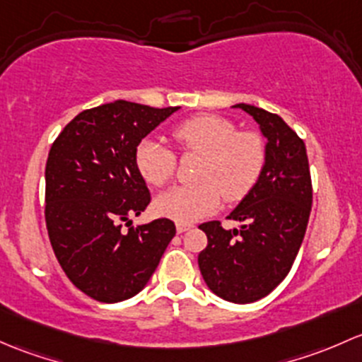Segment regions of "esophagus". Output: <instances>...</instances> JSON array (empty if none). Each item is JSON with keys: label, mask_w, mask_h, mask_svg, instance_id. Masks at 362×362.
I'll return each instance as SVG.
<instances>
[{"label": "esophagus", "mask_w": 362, "mask_h": 362, "mask_svg": "<svg viewBox=\"0 0 362 362\" xmlns=\"http://www.w3.org/2000/svg\"><path fill=\"white\" fill-rule=\"evenodd\" d=\"M193 225H189V223H177L176 225V230H177V233H185L186 230H189L192 228Z\"/></svg>", "instance_id": "34e87169"}]
</instances>
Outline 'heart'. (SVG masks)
I'll list each match as a JSON object with an SVG mask.
<instances>
[{
    "instance_id": "1",
    "label": "heart",
    "mask_w": 362,
    "mask_h": 362,
    "mask_svg": "<svg viewBox=\"0 0 362 362\" xmlns=\"http://www.w3.org/2000/svg\"><path fill=\"white\" fill-rule=\"evenodd\" d=\"M173 139L185 153L200 155L193 185L176 186L156 199L158 214L177 223H193L221 204L238 202L251 193L267 163V144L255 130H238L218 115H197L173 130ZM136 167L144 181L165 186L176 174L177 160L169 148L143 139L136 148Z\"/></svg>"
}]
</instances>
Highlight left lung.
<instances>
[{"label": "left lung", "mask_w": 362, "mask_h": 362, "mask_svg": "<svg viewBox=\"0 0 362 362\" xmlns=\"http://www.w3.org/2000/svg\"><path fill=\"white\" fill-rule=\"evenodd\" d=\"M258 122L267 137V163L259 181L228 219L199 226L207 247L199 268L212 293L232 303H252L274 291L291 270L312 209V180L303 139L279 115L237 104Z\"/></svg>", "instance_id": "left-lung-1"}]
</instances>
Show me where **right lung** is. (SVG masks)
Returning <instances> with one entry per match:
<instances>
[{"label":"right lung","mask_w":362,"mask_h":362,"mask_svg":"<svg viewBox=\"0 0 362 362\" xmlns=\"http://www.w3.org/2000/svg\"><path fill=\"white\" fill-rule=\"evenodd\" d=\"M180 107L115 100L81 111L54 141L45 167V221L59 264L94 300L132 298L176 235L170 219L137 228L151 195L136 167L137 144Z\"/></svg>","instance_id":"obj_1"}]
</instances>
